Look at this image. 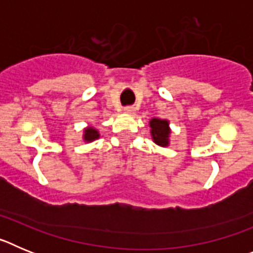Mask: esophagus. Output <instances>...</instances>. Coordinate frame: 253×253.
<instances>
[{
  "mask_svg": "<svg viewBox=\"0 0 253 253\" xmlns=\"http://www.w3.org/2000/svg\"><path fill=\"white\" fill-rule=\"evenodd\" d=\"M124 111L126 114H133L134 113V107L133 106H126V107H124Z\"/></svg>",
  "mask_w": 253,
  "mask_h": 253,
  "instance_id": "1",
  "label": "esophagus"
}]
</instances>
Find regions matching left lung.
Instances as JSON below:
<instances>
[{
	"label": "left lung",
	"instance_id": "left-lung-1",
	"mask_svg": "<svg viewBox=\"0 0 253 253\" xmlns=\"http://www.w3.org/2000/svg\"><path fill=\"white\" fill-rule=\"evenodd\" d=\"M152 128V137L153 140L157 143L158 146H167L169 144V122L167 120H161V119H152L149 123Z\"/></svg>",
	"mask_w": 253,
	"mask_h": 253
}]
</instances>
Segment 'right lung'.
<instances>
[{
  "instance_id": "1",
  "label": "right lung",
  "mask_w": 253,
  "mask_h": 253,
  "mask_svg": "<svg viewBox=\"0 0 253 253\" xmlns=\"http://www.w3.org/2000/svg\"><path fill=\"white\" fill-rule=\"evenodd\" d=\"M97 138H99V133H97L96 129L87 128L84 130V140H87V142H92V140L97 139Z\"/></svg>"
}]
</instances>
